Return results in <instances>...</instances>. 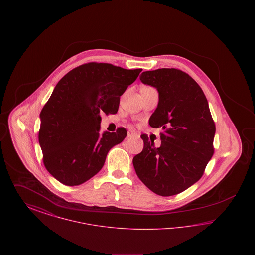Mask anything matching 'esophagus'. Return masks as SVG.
Listing matches in <instances>:
<instances>
[{
  "label": "esophagus",
  "mask_w": 255,
  "mask_h": 255,
  "mask_svg": "<svg viewBox=\"0 0 255 255\" xmlns=\"http://www.w3.org/2000/svg\"><path fill=\"white\" fill-rule=\"evenodd\" d=\"M127 135H128V136H134V135H136V133H135L134 131L129 130V131H128V133H127Z\"/></svg>",
  "instance_id": "1"
}]
</instances>
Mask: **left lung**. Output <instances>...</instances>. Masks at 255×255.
Masks as SVG:
<instances>
[{
  "label": "left lung",
  "instance_id": "1",
  "mask_svg": "<svg viewBox=\"0 0 255 255\" xmlns=\"http://www.w3.org/2000/svg\"><path fill=\"white\" fill-rule=\"evenodd\" d=\"M139 79L158 90L149 124L162 132L158 148L147 134L140 135L144 146L133 157V167L154 193L179 194L201 179L214 153L216 128L207 99L194 79L177 69L143 72Z\"/></svg>",
  "mask_w": 255,
  "mask_h": 255
}]
</instances>
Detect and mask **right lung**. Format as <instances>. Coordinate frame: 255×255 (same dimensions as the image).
<instances>
[{"mask_svg":"<svg viewBox=\"0 0 255 255\" xmlns=\"http://www.w3.org/2000/svg\"><path fill=\"white\" fill-rule=\"evenodd\" d=\"M141 71L92 62L55 86L41 111L38 137L45 167L58 182L69 186L87 182L103 167L110 149L126 137L122 127L100 134V113L117 114L120 97Z\"/></svg>","mask_w":255,"mask_h":255,"instance_id":"1","label":"right lung"}]
</instances>
